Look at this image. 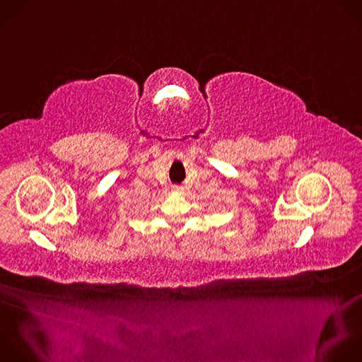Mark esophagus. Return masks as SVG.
Here are the masks:
<instances>
[{"instance_id": "esophagus-1", "label": "esophagus", "mask_w": 362, "mask_h": 362, "mask_svg": "<svg viewBox=\"0 0 362 362\" xmlns=\"http://www.w3.org/2000/svg\"><path fill=\"white\" fill-rule=\"evenodd\" d=\"M172 190H173V192H176V193H179V192H182V190H183V187H182L180 185H173V186H172Z\"/></svg>"}]
</instances>
